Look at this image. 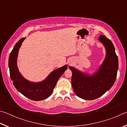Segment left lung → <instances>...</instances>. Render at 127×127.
<instances>
[{"label": "left lung", "mask_w": 127, "mask_h": 127, "mask_svg": "<svg viewBox=\"0 0 127 127\" xmlns=\"http://www.w3.org/2000/svg\"><path fill=\"white\" fill-rule=\"evenodd\" d=\"M98 41L104 46L106 55L102 64L91 74L70 66L72 72V85L77 96L87 100L96 99L113 86L117 78L118 58L112 42L101 36Z\"/></svg>", "instance_id": "obj_1"}]
</instances>
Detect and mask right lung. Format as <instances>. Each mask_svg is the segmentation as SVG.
<instances>
[{"instance_id": "add662e5", "label": "right lung", "mask_w": 127, "mask_h": 127, "mask_svg": "<svg viewBox=\"0 0 127 127\" xmlns=\"http://www.w3.org/2000/svg\"><path fill=\"white\" fill-rule=\"evenodd\" d=\"M25 38L19 40L10 54L8 65L10 78L17 91L26 97L34 101L44 100L52 94L58 79L67 69V65L54 70L42 81L32 82L26 79L19 71L17 66L19 50Z\"/></svg>"}]
</instances>
